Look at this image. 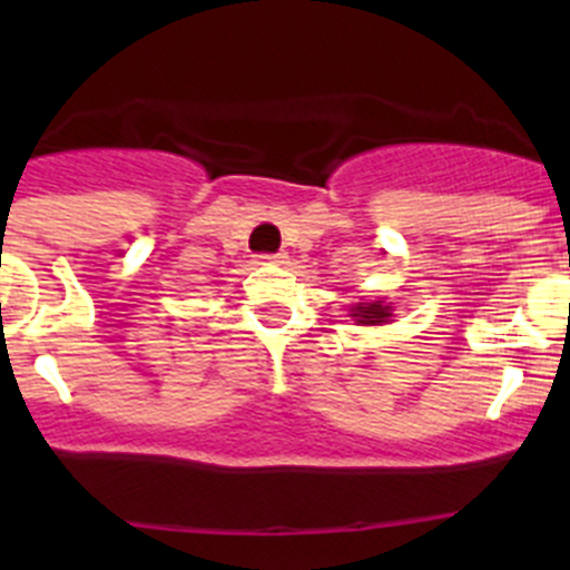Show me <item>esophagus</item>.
Returning a JSON list of instances; mask_svg holds the SVG:
<instances>
[{
    "instance_id": "esophagus-1",
    "label": "esophagus",
    "mask_w": 570,
    "mask_h": 570,
    "mask_svg": "<svg viewBox=\"0 0 570 570\" xmlns=\"http://www.w3.org/2000/svg\"><path fill=\"white\" fill-rule=\"evenodd\" d=\"M262 258V262H267V264H284V253H264V256H258Z\"/></svg>"
}]
</instances>
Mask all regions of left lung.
Returning a JSON list of instances; mask_svg holds the SVG:
<instances>
[{"instance_id": "8db88e82", "label": "left lung", "mask_w": 570, "mask_h": 570, "mask_svg": "<svg viewBox=\"0 0 570 570\" xmlns=\"http://www.w3.org/2000/svg\"><path fill=\"white\" fill-rule=\"evenodd\" d=\"M350 317L358 320L361 325H381V322L392 320V306H386L383 301L358 303V306H353V314H350Z\"/></svg>"}]
</instances>
